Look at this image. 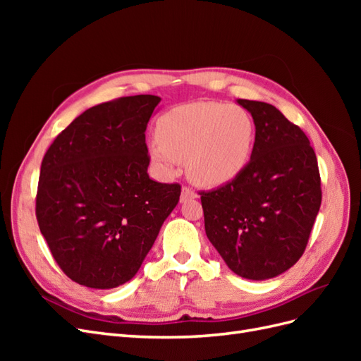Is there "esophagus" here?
<instances>
[{"label": "esophagus", "instance_id": "1", "mask_svg": "<svg viewBox=\"0 0 361 361\" xmlns=\"http://www.w3.org/2000/svg\"><path fill=\"white\" fill-rule=\"evenodd\" d=\"M197 197V194H195L194 190H191L190 187H183L182 188V192H180V202H188L191 199H195Z\"/></svg>", "mask_w": 361, "mask_h": 361}]
</instances>
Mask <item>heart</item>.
Masks as SVG:
<instances>
[{
  "mask_svg": "<svg viewBox=\"0 0 361 361\" xmlns=\"http://www.w3.org/2000/svg\"><path fill=\"white\" fill-rule=\"evenodd\" d=\"M157 137L149 143V154L164 173L187 159L192 180L216 187L233 180L248 166L256 126L239 105L192 102L162 114Z\"/></svg>",
  "mask_w": 361,
  "mask_h": 361,
  "instance_id": "obj_1",
  "label": "heart"
}]
</instances>
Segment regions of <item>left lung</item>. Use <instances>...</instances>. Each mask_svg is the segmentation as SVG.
Returning <instances> with one entry per match:
<instances>
[{
	"label": "left lung",
	"instance_id": "1",
	"mask_svg": "<svg viewBox=\"0 0 361 361\" xmlns=\"http://www.w3.org/2000/svg\"><path fill=\"white\" fill-rule=\"evenodd\" d=\"M256 126L253 155L233 180L200 191L204 231L235 274L272 279L297 264L322 191L314 150L274 105L238 99Z\"/></svg>",
	"mask_w": 361,
	"mask_h": 361
}]
</instances>
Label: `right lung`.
<instances>
[{
  "label": "right lung",
  "mask_w": 361,
  "mask_h": 361,
  "mask_svg": "<svg viewBox=\"0 0 361 361\" xmlns=\"http://www.w3.org/2000/svg\"><path fill=\"white\" fill-rule=\"evenodd\" d=\"M161 97L137 94L94 105L63 129L40 166L36 218L71 280L111 289L133 279L179 183L149 178L146 128Z\"/></svg>",
  "instance_id": "add662e5"
}]
</instances>
